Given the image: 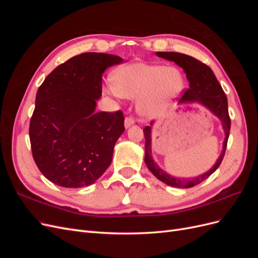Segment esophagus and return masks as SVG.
I'll return each mask as SVG.
<instances>
[{
    "instance_id": "obj_1",
    "label": "esophagus",
    "mask_w": 258,
    "mask_h": 258,
    "mask_svg": "<svg viewBox=\"0 0 258 258\" xmlns=\"http://www.w3.org/2000/svg\"><path fill=\"white\" fill-rule=\"evenodd\" d=\"M134 123H135V118H134V117L127 116L126 118H124V127H126V128H129L131 124H134Z\"/></svg>"
}]
</instances>
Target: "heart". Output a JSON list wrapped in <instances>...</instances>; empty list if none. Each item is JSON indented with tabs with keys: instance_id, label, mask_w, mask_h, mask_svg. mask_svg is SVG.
Masks as SVG:
<instances>
[{
	"instance_id": "1",
	"label": "heart",
	"mask_w": 258,
	"mask_h": 258,
	"mask_svg": "<svg viewBox=\"0 0 258 258\" xmlns=\"http://www.w3.org/2000/svg\"><path fill=\"white\" fill-rule=\"evenodd\" d=\"M185 80L177 68L136 62L117 70L112 79L114 91L126 98H138V110L155 117L165 112L182 92Z\"/></svg>"
}]
</instances>
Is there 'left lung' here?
I'll list each match as a JSON object with an SVG mask.
<instances>
[{
  "mask_svg": "<svg viewBox=\"0 0 258 258\" xmlns=\"http://www.w3.org/2000/svg\"><path fill=\"white\" fill-rule=\"evenodd\" d=\"M157 56L163 59L173 61L177 66L184 69L186 73L187 80L189 82V87L187 88L182 96L179 102H199L207 106L209 110L215 114L218 118L221 119L223 123V128L225 131V141L223 145L222 155L218 157L215 165L212 167L207 173L195 177V178H181V177H173L167 174L156 165L152 158L151 152V126H146L144 131L145 137V163L147 168L151 170V172L160 179L161 182L169 186L178 187V188H189L198 185L199 183L204 182L214 171L220 167L221 162L224 158L226 146H227V141L230 132V117L228 114V103L227 97L222 88L221 84L218 83L212 70L210 69L204 62L197 60L196 58L187 56L184 53L172 52V51H158ZM153 121L151 122V124Z\"/></svg>",
  "mask_w": 258,
  "mask_h": 258,
  "instance_id": "8db88e82",
  "label": "left lung"
}]
</instances>
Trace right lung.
I'll return each instance as SVG.
<instances>
[{"label":"right lung","mask_w":258,"mask_h":258,"mask_svg":"<svg viewBox=\"0 0 258 258\" xmlns=\"http://www.w3.org/2000/svg\"><path fill=\"white\" fill-rule=\"evenodd\" d=\"M122 59L84 52L58 66L37 89L29 136L33 159L53 184L79 188L95 183L111 165L124 131L121 111L96 113L102 74Z\"/></svg>","instance_id":"right-lung-1"}]
</instances>
